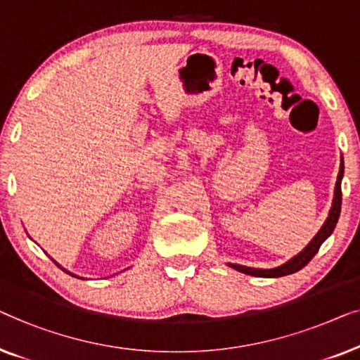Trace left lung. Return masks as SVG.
<instances>
[{"instance_id": "left-lung-1", "label": "left lung", "mask_w": 360, "mask_h": 360, "mask_svg": "<svg viewBox=\"0 0 360 360\" xmlns=\"http://www.w3.org/2000/svg\"><path fill=\"white\" fill-rule=\"evenodd\" d=\"M344 174V165L341 161V168H339V174H338V181H336V189H334V200H333V207L330 210V217H328L325 225L321 226V230L318 231V235L313 238L305 250L302 252H298L295 257H292L290 261L285 262L279 267H274V269H255V267H246V266H240V264H230L233 269L243 272V274L248 276H256V277H282V276H288L293 274V272L300 271L302 267H305L308 262L313 259V256L316 255L320 246L323 245V241L326 240L328 236L331 235L334 226L338 224L339 214H341V200H342V192H341V179Z\"/></svg>"}]
</instances>
